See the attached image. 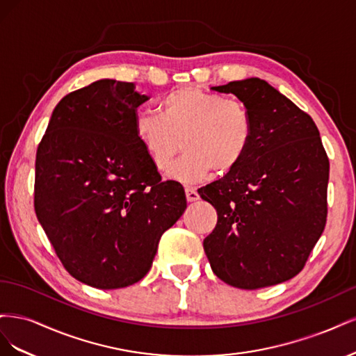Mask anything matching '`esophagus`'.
<instances>
[{"instance_id":"obj_1","label":"esophagus","mask_w":356,"mask_h":356,"mask_svg":"<svg viewBox=\"0 0 356 356\" xmlns=\"http://www.w3.org/2000/svg\"><path fill=\"white\" fill-rule=\"evenodd\" d=\"M186 197H187L188 202H196V200H199V193L195 188L187 187L186 188Z\"/></svg>"}]
</instances>
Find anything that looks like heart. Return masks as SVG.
Here are the masks:
<instances>
[{
	"mask_svg": "<svg viewBox=\"0 0 356 356\" xmlns=\"http://www.w3.org/2000/svg\"><path fill=\"white\" fill-rule=\"evenodd\" d=\"M135 138L159 170L166 169L186 149L168 175L186 186L199 184L213 170L225 175L239 166L252 143L254 123L241 101L225 99L196 86H184L166 93L159 113L138 111Z\"/></svg>",
	"mask_w": 356,
	"mask_h": 356,
	"instance_id": "heart-1",
	"label": "heart"
}]
</instances>
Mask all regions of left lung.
Returning <instances> with one entry per match:
<instances>
[{"label":"left lung","mask_w":356,"mask_h":356,"mask_svg":"<svg viewBox=\"0 0 356 356\" xmlns=\"http://www.w3.org/2000/svg\"><path fill=\"white\" fill-rule=\"evenodd\" d=\"M211 89L246 105L254 135L238 168L199 188L218 213L204 254L212 272L232 286L285 282L301 272L325 227L330 161L319 131L261 79Z\"/></svg>","instance_id":"8db88e82"}]
</instances>
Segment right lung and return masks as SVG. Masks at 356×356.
<instances>
[{"label":"right lung","instance_id":"add662e5","mask_svg":"<svg viewBox=\"0 0 356 356\" xmlns=\"http://www.w3.org/2000/svg\"><path fill=\"white\" fill-rule=\"evenodd\" d=\"M134 83L102 79L55 106L37 149V218L68 273L99 289L134 285L187 208L135 138Z\"/></svg>","mask_w":356,"mask_h":356}]
</instances>
